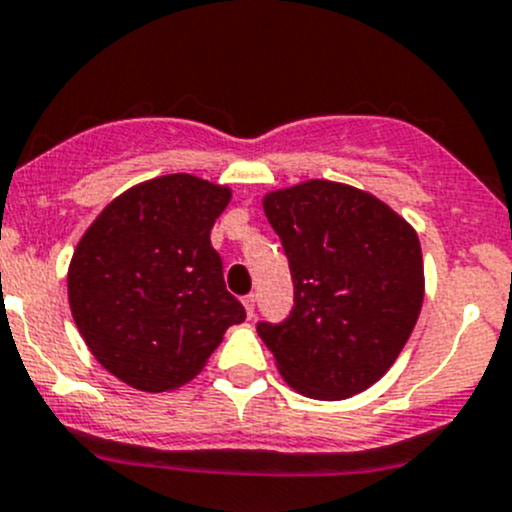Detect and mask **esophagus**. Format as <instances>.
<instances>
[{"instance_id": "esophagus-1", "label": "esophagus", "mask_w": 512, "mask_h": 512, "mask_svg": "<svg viewBox=\"0 0 512 512\" xmlns=\"http://www.w3.org/2000/svg\"><path fill=\"white\" fill-rule=\"evenodd\" d=\"M242 304H245L247 317H255V294H245V297H242Z\"/></svg>"}]
</instances>
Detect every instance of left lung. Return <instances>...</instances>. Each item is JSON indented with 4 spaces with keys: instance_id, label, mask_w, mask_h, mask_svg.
<instances>
[{
    "instance_id": "left-lung-1",
    "label": "left lung",
    "mask_w": 512,
    "mask_h": 512,
    "mask_svg": "<svg viewBox=\"0 0 512 512\" xmlns=\"http://www.w3.org/2000/svg\"><path fill=\"white\" fill-rule=\"evenodd\" d=\"M294 282L287 319L257 334L299 394L337 401L389 371L423 302L418 235L389 205L342 183L309 180L265 198Z\"/></svg>"
}]
</instances>
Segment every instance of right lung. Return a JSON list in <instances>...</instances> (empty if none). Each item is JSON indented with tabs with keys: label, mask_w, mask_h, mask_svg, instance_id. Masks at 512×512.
Here are the masks:
<instances>
[{
	"label": "right lung",
	"mask_w": 512,
	"mask_h": 512,
	"mask_svg": "<svg viewBox=\"0 0 512 512\" xmlns=\"http://www.w3.org/2000/svg\"><path fill=\"white\" fill-rule=\"evenodd\" d=\"M230 190L188 173L118 195L71 257L69 304L103 369L141 391L193 379L245 307L210 245Z\"/></svg>",
	"instance_id": "1"
}]
</instances>
